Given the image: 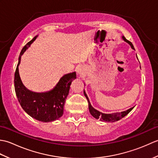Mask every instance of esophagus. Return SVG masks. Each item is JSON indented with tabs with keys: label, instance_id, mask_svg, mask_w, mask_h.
Instances as JSON below:
<instances>
[{
	"label": "esophagus",
	"instance_id": "1",
	"mask_svg": "<svg viewBox=\"0 0 158 158\" xmlns=\"http://www.w3.org/2000/svg\"><path fill=\"white\" fill-rule=\"evenodd\" d=\"M77 74H78L81 77H83V75H84V69H83L82 66L79 67L78 69H77Z\"/></svg>",
	"mask_w": 158,
	"mask_h": 158
}]
</instances>
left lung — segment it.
Wrapping results in <instances>:
<instances>
[{
    "label": "left lung",
    "instance_id": "left-lung-1",
    "mask_svg": "<svg viewBox=\"0 0 158 158\" xmlns=\"http://www.w3.org/2000/svg\"><path fill=\"white\" fill-rule=\"evenodd\" d=\"M122 39H123L124 41L128 43V44L131 46L132 49H135V48H134V46H133L132 43L129 41L128 40H127L125 37H124L123 36H122ZM136 57H137V56H136ZM83 94H84L85 96L86 97V98L88 101V106H89V110L90 114H91V115L94 117V118H96L97 119H100V121H103V122H117V121H119V119L123 118V117H125L126 115H127V114H128L134 108V107H132V108H130V109H127L126 110H124V111H122V112H117V113H109V114L102 113L101 112L98 111V110H97L94 108H93V107L92 106L91 104H90V102L89 100L88 97V96H87L86 93L85 92V90H83Z\"/></svg>",
    "mask_w": 158,
    "mask_h": 158
}]
</instances>
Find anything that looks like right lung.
<instances>
[{
  "label": "right lung",
  "mask_w": 158,
  "mask_h": 158,
  "mask_svg": "<svg viewBox=\"0 0 158 158\" xmlns=\"http://www.w3.org/2000/svg\"><path fill=\"white\" fill-rule=\"evenodd\" d=\"M37 36H35L23 47L20 53L14 77L15 91L20 105L26 113L40 122H51L62 116L64 105L69 95L70 84L76 79V73L62 76L54 88L48 92H34L26 88L20 79L18 66L23 53Z\"/></svg>",
  "instance_id": "right-lung-1"
}]
</instances>
